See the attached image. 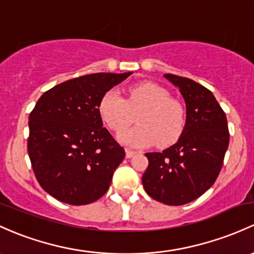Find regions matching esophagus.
I'll use <instances>...</instances> for the list:
<instances>
[{
	"mask_svg": "<svg viewBox=\"0 0 254 254\" xmlns=\"http://www.w3.org/2000/svg\"><path fill=\"white\" fill-rule=\"evenodd\" d=\"M136 153H137V152L134 151V149H130V148L125 149V156H127V158H131V157H134Z\"/></svg>",
	"mask_w": 254,
	"mask_h": 254,
	"instance_id": "esophagus-1",
	"label": "esophagus"
}]
</instances>
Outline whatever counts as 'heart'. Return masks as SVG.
Returning a JSON list of instances; mask_svg holds the SVG:
<instances>
[{
	"instance_id": "b5f03b06",
	"label": "heart",
	"mask_w": 254,
	"mask_h": 254,
	"mask_svg": "<svg viewBox=\"0 0 254 254\" xmlns=\"http://www.w3.org/2000/svg\"><path fill=\"white\" fill-rule=\"evenodd\" d=\"M140 125L122 131L118 140L131 147L158 143L162 147L176 142L186 123L185 109L175 98L169 97L164 87L154 82H140L127 90L125 100L116 90H109L101 97L98 113L111 129L120 131L134 122Z\"/></svg>"
}]
</instances>
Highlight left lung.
I'll list each match as a JSON object with an SVG mask.
<instances>
[{
    "label": "left lung",
    "mask_w": 254,
    "mask_h": 254,
    "mask_svg": "<svg viewBox=\"0 0 254 254\" xmlns=\"http://www.w3.org/2000/svg\"><path fill=\"white\" fill-rule=\"evenodd\" d=\"M183 95L186 123L179 140L162 152H148L142 185L148 196L169 205L186 204L217 180L229 146L226 116L214 95L193 80L164 74Z\"/></svg>",
    "instance_id": "obj_1"
}]
</instances>
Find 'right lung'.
Returning <instances> with one entry per match:
<instances>
[{"label": "right lung", "instance_id": "1", "mask_svg": "<svg viewBox=\"0 0 254 254\" xmlns=\"http://www.w3.org/2000/svg\"><path fill=\"white\" fill-rule=\"evenodd\" d=\"M96 73L56 85L39 98L29 116L28 153L47 193L81 205L106 193L124 148L103 127L101 97L131 75Z\"/></svg>", "mask_w": 254, "mask_h": 254}]
</instances>
